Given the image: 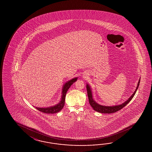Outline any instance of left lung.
<instances>
[{
	"instance_id": "8db88e82",
	"label": "left lung",
	"mask_w": 152,
	"mask_h": 152,
	"mask_svg": "<svg viewBox=\"0 0 152 152\" xmlns=\"http://www.w3.org/2000/svg\"><path fill=\"white\" fill-rule=\"evenodd\" d=\"M140 79L141 77H140L137 86L136 87L135 92L132 94V95L129 97V99H127L124 103L121 104V105H115V106H104V105H101L100 104L96 103L94 99H93V96H92V91L91 88L90 86L88 85V84L86 85V89H87V96L88 98V100H89V103L90 104L91 107L94 109V110H95L97 112H99L100 113H116L117 111H119V110L122 109L123 107L126 105V104L129 103L130 101L132 100L133 97L134 96L135 94H136L137 90L138 89L140 83Z\"/></svg>"
}]
</instances>
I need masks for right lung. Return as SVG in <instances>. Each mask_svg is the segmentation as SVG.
I'll use <instances>...</instances> for the list:
<instances>
[{"instance_id":"obj_1","label":"right lung","mask_w":152,"mask_h":152,"mask_svg":"<svg viewBox=\"0 0 152 152\" xmlns=\"http://www.w3.org/2000/svg\"><path fill=\"white\" fill-rule=\"evenodd\" d=\"M77 77H75V78H73L71 80L68 81L67 82H66L64 84V85L63 86V88H62V91L61 99L60 102L58 104L55 105L54 106L48 107H43H43H36V109L39 110L41 112L44 113H49H49L53 114V113H58V112L60 111L64 107L65 97H66L67 91L69 88V87H71L72 85L77 80Z\"/></svg>"}]
</instances>
